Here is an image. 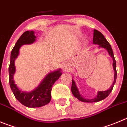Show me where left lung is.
<instances>
[{
  "label": "left lung",
  "mask_w": 127,
  "mask_h": 127,
  "mask_svg": "<svg viewBox=\"0 0 127 127\" xmlns=\"http://www.w3.org/2000/svg\"><path fill=\"white\" fill-rule=\"evenodd\" d=\"M93 43L99 45V47H103L107 50L108 53L109 55L112 57L113 59V69H114L115 74H114V81H113V84H112V86L106 91H103V92H98L97 96L95 97L93 99H85L83 98L82 96L80 94V92L78 91V88L76 87L75 82L73 80H72V86H71V92L73 93V95L78 98L79 100L83 102H87V103H93V102H98V101H101L102 99H104L106 98L108 96L110 95L111 92L113 90V85H115L116 82V80H117V69H116V61L115 60L114 55H113V50H112V46L109 44L107 40L106 39L104 35L101 34V32L98 31L94 29V33H93Z\"/></svg>",
  "instance_id": "left-lung-1"
}]
</instances>
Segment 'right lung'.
I'll return each instance as SVG.
<instances>
[{
  "instance_id": "right-lung-1",
  "label": "right lung",
  "mask_w": 127,
  "mask_h": 127,
  "mask_svg": "<svg viewBox=\"0 0 127 127\" xmlns=\"http://www.w3.org/2000/svg\"><path fill=\"white\" fill-rule=\"evenodd\" d=\"M36 37L34 31H26L22 34L15 43L10 54V63L9 67V84L14 96L21 103L27 107H41L49 103L51 99V90L53 85L59 79L62 73L61 69L49 73L34 90L26 93L20 91L14 81V74L15 72L14 61L17 58L19 49L24 44H29L35 41Z\"/></svg>"
}]
</instances>
